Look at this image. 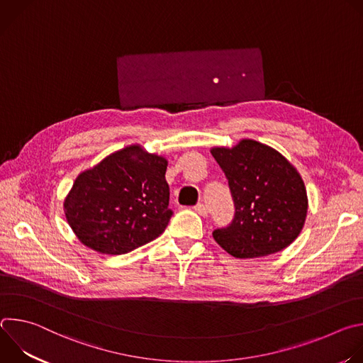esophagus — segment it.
<instances>
[{"instance_id": "1", "label": "esophagus", "mask_w": 363, "mask_h": 363, "mask_svg": "<svg viewBox=\"0 0 363 363\" xmlns=\"http://www.w3.org/2000/svg\"><path fill=\"white\" fill-rule=\"evenodd\" d=\"M194 210H195L199 216H202V217H206V216H208V208H206V205H205V203H202V202L196 203V205L194 206Z\"/></svg>"}]
</instances>
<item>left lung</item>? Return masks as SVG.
Segmentation results:
<instances>
[{"mask_svg":"<svg viewBox=\"0 0 363 363\" xmlns=\"http://www.w3.org/2000/svg\"><path fill=\"white\" fill-rule=\"evenodd\" d=\"M234 202V218L213 231L214 240L237 258L274 254L300 234L307 195L298 172L270 146L251 139L233 149L214 147Z\"/></svg>","mask_w":363,"mask_h":363,"instance_id":"8db88e82","label":"left lung"}]
</instances>
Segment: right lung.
Instances as JSON below:
<instances>
[{
    "mask_svg": "<svg viewBox=\"0 0 363 363\" xmlns=\"http://www.w3.org/2000/svg\"><path fill=\"white\" fill-rule=\"evenodd\" d=\"M167 160L128 146L77 177L65 201L77 238L103 254H126L160 237L169 208Z\"/></svg>",
    "mask_w": 363,
    "mask_h": 363,
    "instance_id": "obj_1",
    "label": "right lung"
}]
</instances>
